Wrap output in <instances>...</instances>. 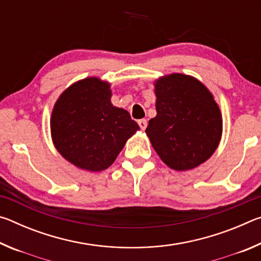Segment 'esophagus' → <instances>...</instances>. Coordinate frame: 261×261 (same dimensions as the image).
I'll return each instance as SVG.
<instances>
[{
    "label": "esophagus",
    "mask_w": 261,
    "mask_h": 261,
    "mask_svg": "<svg viewBox=\"0 0 261 261\" xmlns=\"http://www.w3.org/2000/svg\"><path fill=\"white\" fill-rule=\"evenodd\" d=\"M138 124H139L141 130H145V129H146V126H147V121L146 120H139Z\"/></svg>",
    "instance_id": "obj_1"
}]
</instances>
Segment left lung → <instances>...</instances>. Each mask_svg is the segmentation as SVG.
Here are the masks:
<instances>
[{
  "instance_id": "obj_1",
  "label": "left lung",
  "mask_w": 261,
  "mask_h": 261,
  "mask_svg": "<svg viewBox=\"0 0 261 261\" xmlns=\"http://www.w3.org/2000/svg\"><path fill=\"white\" fill-rule=\"evenodd\" d=\"M154 86L156 116L149 120L146 135L168 167L177 171L193 169L219 146V106L204 84L187 74H168Z\"/></svg>"
}]
</instances>
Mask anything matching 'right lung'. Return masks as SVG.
Returning a JSON list of instances; mask_svg holds the SVG:
<instances>
[{"label":"right lung","instance_id":"right-lung-1","mask_svg":"<svg viewBox=\"0 0 261 261\" xmlns=\"http://www.w3.org/2000/svg\"><path fill=\"white\" fill-rule=\"evenodd\" d=\"M110 98L109 84L90 77L68 87L53 109V143L65 160L81 169H107L139 129L130 114L113 106Z\"/></svg>","mask_w":261,"mask_h":261}]
</instances>
